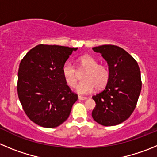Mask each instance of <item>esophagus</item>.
<instances>
[{"mask_svg":"<svg viewBox=\"0 0 157 157\" xmlns=\"http://www.w3.org/2000/svg\"><path fill=\"white\" fill-rule=\"evenodd\" d=\"M78 98L80 100H86V99H87V97H83V96H78Z\"/></svg>","mask_w":157,"mask_h":157,"instance_id":"34e87169","label":"esophagus"}]
</instances>
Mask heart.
Instances as JSON below:
<instances>
[{
    "instance_id": "b5f03b06",
    "label": "heart",
    "mask_w": 157,
    "mask_h": 157,
    "mask_svg": "<svg viewBox=\"0 0 157 157\" xmlns=\"http://www.w3.org/2000/svg\"><path fill=\"white\" fill-rule=\"evenodd\" d=\"M80 68L86 70L83 74V80L76 86V91L79 94H87L91 93L96 87L101 89L105 87L109 80V71L104 65L98 64V61L94 57L88 55L83 56L79 59ZM63 77L66 84L73 87L77 84L78 75L76 68L70 62L64 63L62 68Z\"/></svg>"
}]
</instances>
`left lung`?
<instances>
[{"instance_id": "8db88e82", "label": "left lung", "mask_w": 157, "mask_h": 157, "mask_svg": "<svg viewBox=\"0 0 157 157\" xmlns=\"http://www.w3.org/2000/svg\"><path fill=\"white\" fill-rule=\"evenodd\" d=\"M92 49L101 54L109 71L105 88L92 96L96 103L92 117L103 126H115L128 119L136 107L142 89L139 66L129 53L116 45Z\"/></svg>"}]
</instances>
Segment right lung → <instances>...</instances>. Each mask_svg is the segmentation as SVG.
Wrapping results in <instances>:
<instances>
[{
  "instance_id": "obj_1",
  "label": "right lung",
  "mask_w": 157,
  "mask_h": 157,
  "mask_svg": "<svg viewBox=\"0 0 157 157\" xmlns=\"http://www.w3.org/2000/svg\"><path fill=\"white\" fill-rule=\"evenodd\" d=\"M77 48L39 44L19 64L17 91L24 112L39 126L53 128L67 120L78 98L70 90L62 68Z\"/></svg>"
}]
</instances>
